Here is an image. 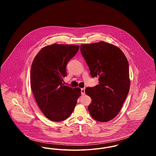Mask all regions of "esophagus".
<instances>
[{"label":"esophagus","mask_w":156,"mask_h":156,"mask_svg":"<svg viewBox=\"0 0 156 156\" xmlns=\"http://www.w3.org/2000/svg\"><path fill=\"white\" fill-rule=\"evenodd\" d=\"M85 94V88H82L81 94L82 95H84Z\"/></svg>","instance_id":"obj_1"}]
</instances>
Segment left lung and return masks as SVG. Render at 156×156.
Returning a JSON list of instances; mask_svg holds the SVG:
<instances>
[{
	"label": "left lung",
	"instance_id": "1",
	"mask_svg": "<svg viewBox=\"0 0 156 156\" xmlns=\"http://www.w3.org/2000/svg\"><path fill=\"white\" fill-rule=\"evenodd\" d=\"M80 48L91 76L99 78L98 85L85 89L92 99L89 113L98 122H109L119 113L129 91L127 59L118 47L104 41L81 44Z\"/></svg>",
	"mask_w": 156,
	"mask_h": 156
}]
</instances>
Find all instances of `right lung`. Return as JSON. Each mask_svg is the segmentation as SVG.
Masks as SVG:
<instances>
[{
	"label": "right lung",
	"mask_w": 156,
	"mask_h": 156,
	"mask_svg": "<svg viewBox=\"0 0 156 156\" xmlns=\"http://www.w3.org/2000/svg\"><path fill=\"white\" fill-rule=\"evenodd\" d=\"M76 45H47L33 61L30 72L31 89L40 110L54 122L67 119L74 109L81 89L64 85L68 62L78 52Z\"/></svg>",
	"instance_id": "1"
}]
</instances>
